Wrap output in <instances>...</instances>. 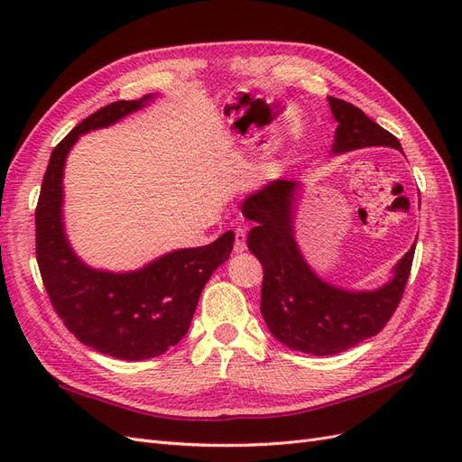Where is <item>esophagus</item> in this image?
Wrapping results in <instances>:
<instances>
[{
	"label": "esophagus",
	"mask_w": 462,
	"mask_h": 462,
	"mask_svg": "<svg viewBox=\"0 0 462 462\" xmlns=\"http://www.w3.org/2000/svg\"><path fill=\"white\" fill-rule=\"evenodd\" d=\"M246 250V233L243 229L235 231V253L241 254Z\"/></svg>",
	"instance_id": "esophagus-1"
}]
</instances>
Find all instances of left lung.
<instances>
[{"label": "left lung", "mask_w": 462, "mask_h": 462, "mask_svg": "<svg viewBox=\"0 0 462 462\" xmlns=\"http://www.w3.org/2000/svg\"><path fill=\"white\" fill-rule=\"evenodd\" d=\"M328 102L337 121L333 156L370 146L402 152L397 138L362 109L331 96ZM302 189L299 180H272L246 194L241 208L245 217L256 223L248 233V248L263 268L260 312L265 326L291 351L328 356L383 329L407 285L416 245L395 263L382 287L333 285L312 270L297 243L295 219Z\"/></svg>", "instance_id": "obj_1"}]
</instances>
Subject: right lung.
I'll return each mask as SVG.
<instances>
[{"mask_svg":"<svg viewBox=\"0 0 462 462\" xmlns=\"http://www.w3.org/2000/svg\"><path fill=\"white\" fill-rule=\"evenodd\" d=\"M158 94L114 102L53 148L36 208V260L55 312L75 337L119 360L160 356L185 337L208 279L227 262L235 235L206 246L179 248L131 272L92 268L69 243L63 217V175L69 152L87 133L107 129L141 111Z\"/></svg>","mask_w":462,"mask_h":462,"instance_id":"obj_1","label":"right lung"}]
</instances>
